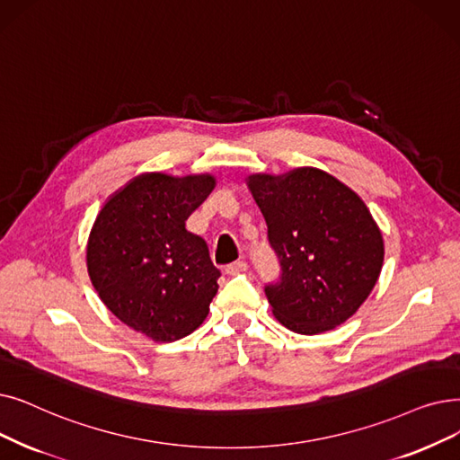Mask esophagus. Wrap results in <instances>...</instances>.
Wrapping results in <instances>:
<instances>
[{
  "label": "esophagus",
  "instance_id": "1",
  "mask_svg": "<svg viewBox=\"0 0 460 460\" xmlns=\"http://www.w3.org/2000/svg\"><path fill=\"white\" fill-rule=\"evenodd\" d=\"M248 270V263L246 261H236V263H231L226 267V274L229 276H234V274H241V272H246Z\"/></svg>",
  "mask_w": 460,
  "mask_h": 460
}]
</instances>
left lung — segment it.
Returning a JSON list of instances; mask_svg holds the SVG:
<instances>
[{
  "label": "left lung",
  "instance_id": "left-lung-1",
  "mask_svg": "<svg viewBox=\"0 0 460 460\" xmlns=\"http://www.w3.org/2000/svg\"><path fill=\"white\" fill-rule=\"evenodd\" d=\"M279 257L282 279L265 293L274 317L298 334L342 325L372 293L384 236L351 188L315 167L246 176Z\"/></svg>",
  "mask_w": 460,
  "mask_h": 460
}]
</instances>
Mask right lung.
Returning <instances> with one entry per match:
<instances>
[{
    "label": "right lung",
    "instance_id": "right-lung-1",
    "mask_svg": "<svg viewBox=\"0 0 460 460\" xmlns=\"http://www.w3.org/2000/svg\"><path fill=\"white\" fill-rule=\"evenodd\" d=\"M216 188L210 172H143L99 210L86 244L92 286L119 322L174 342L207 319L219 270L186 219Z\"/></svg>",
    "mask_w": 460,
    "mask_h": 460
}]
</instances>
